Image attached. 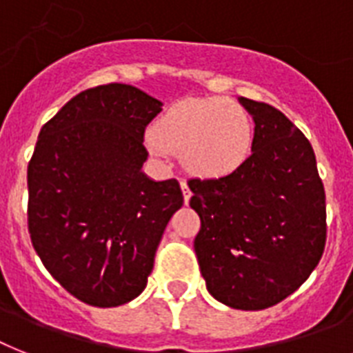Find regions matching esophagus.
<instances>
[{"label":"esophagus","mask_w":353,"mask_h":353,"mask_svg":"<svg viewBox=\"0 0 353 353\" xmlns=\"http://www.w3.org/2000/svg\"><path fill=\"white\" fill-rule=\"evenodd\" d=\"M179 185H181V190H183V197H185V203H188V201H190V197H192L190 188H188L186 181H181V183H179Z\"/></svg>","instance_id":"1"}]
</instances>
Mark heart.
Instances as JSON below:
<instances>
[{
  "label": "heart",
  "mask_w": 353,
  "mask_h": 353,
  "mask_svg": "<svg viewBox=\"0 0 353 353\" xmlns=\"http://www.w3.org/2000/svg\"><path fill=\"white\" fill-rule=\"evenodd\" d=\"M148 145L156 152L181 154L185 167L196 176L223 177L250 156L254 123L232 99H183L163 112Z\"/></svg>",
  "instance_id": "1"
}]
</instances>
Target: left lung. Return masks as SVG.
<instances>
[{"label":"left lung","mask_w":353,"mask_h":353,"mask_svg":"<svg viewBox=\"0 0 353 353\" xmlns=\"http://www.w3.org/2000/svg\"><path fill=\"white\" fill-rule=\"evenodd\" d=\"M256 123L252 154L216 179H190L194 239L206 288L223 305L263 310L294 294L326 243L325 186L305 134L281 110L239 97Z\"/></svg>","instance_id":"8db88e82"}]
</instances>
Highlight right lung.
Returning a JSON list of instances; mask_svg holds the SVG:
<instances>
[{
  "mask_svg": "<svg viewBox=\"0 0 353 353\" xmlns=\"http://www.w3.org/2000/svg\"><path fill=\"white\" fill-rule=\"evenodd\" d=\"M161 101L110 83L88 88L43 125L28 161V234L50 276L83 303L125 305L145 290L174 212L176 179L141 172L145 128Z\"/></svg>",
  "mask_w": 353,
  "mask_h": 353,
  "instance_id": "obj_1",
  "label": "right lung"
}]
</instances>
